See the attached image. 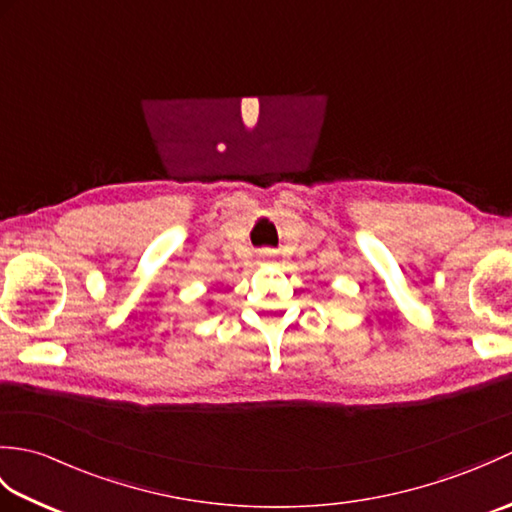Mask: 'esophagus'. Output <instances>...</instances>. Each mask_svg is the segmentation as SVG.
Masks as SVG:
<instances>
[{"instance_id": "esophagus-1", "label": "esophagus", "mask_w": 512, "mask_h": 512, "mask_svg": "<svg viewBox=\"0 0 512 512\" xmlns=\"http://www.w3.org/2000/svg\"><path fill=\"white\" fill-rule=\"evenodd\" d=\"M262 257H264V259H273V257H275V250H270V248H268V250H264Z\"/></svg>"}]
</instances>
